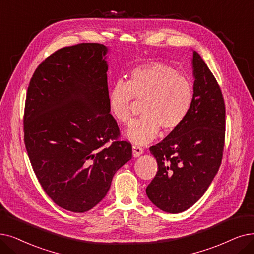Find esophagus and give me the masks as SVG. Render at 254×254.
I'll list each match as a JSON object with an SVG mask.
<instances>
[{"label": "esophagus", "mask_w": 254, "mask_h": 254, "mask_svg": "<svg viewBox=\"0 0 254 254\" xmlns=\"http://www.w3.org/2000/svg\"><path fill=\"white\" fill-rule=\"evenodd\" d=\"M143 152H144V149L141 147L136 146V145L132 146V154L134 157H138L139 155L143 154Z\"/></svg>", "instance_id": "34e87169"}]
</instances>
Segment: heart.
<instances>
[{"instance_id":"1","label":"heart","mask_w":254,"mask_h":254,"mask_svg":"<svg viewBox=\"0 0 254 254\" xmlns=\"http://www.w3.org/2000/svg\"><path fill=\"white\" fill-rule=\"evenodd\" d=\"M133 98L143 101V117L130 124L125 136L145 145L156 138L160 129L170 133L184 123L191 108L194 90L190 81L175 68L151 63L133 68L128 82L120 79L110 88L109 111L120 123L130 121Z\"/></svg>"}]
</instances>
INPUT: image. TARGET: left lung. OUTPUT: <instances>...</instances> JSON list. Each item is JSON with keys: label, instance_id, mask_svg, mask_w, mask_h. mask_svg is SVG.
Listing matches in <instances>:
<instances>
[{"label": "left lung", "instance_id": "left-lung-1", "mask_svg": "<svg viewBox=\"0 0 254 254\" xmlns=\"http://www.w3.org/2000/svg\"><path fill=\"white\" fill-rule=\"evenodd\" d=\"M194 100L176 130L150 147L158 170L146 189L159 209L178 214L204 195L221 165L225 139V104L216 78L192 51Z\"/></svg>", "mask_w": 254, "mask_h": 254}]
</instances>
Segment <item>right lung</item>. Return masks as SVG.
I'll return each mask as SVG.
<instances>
[{"label":"right lung","instance_id":"obj_1","mask_svg":"<svg viewBox=\"0 0 254 254\" xmlns=\"http://www.w3.org/2000/svg\"><path fill=\"white\" fill-rule=\"evenodd\" d=\"M107 53L93 43L60 49L38 65L27 92L29 159L46 194L73 212L102 201L116 172L132 157L109 114Z\"/></svg>","mask_w":254,"mask_h":254}]
</instances>
